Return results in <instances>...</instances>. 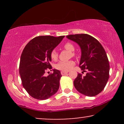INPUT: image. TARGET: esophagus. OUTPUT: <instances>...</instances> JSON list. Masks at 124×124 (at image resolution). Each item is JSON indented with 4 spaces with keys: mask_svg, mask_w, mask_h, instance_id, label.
<instances>
[{
    "mask_svg": "<svg viewBox=\"0 0 124 124\" xmlns=\"http://www.w3.org/2000/svg\"><path fill=\"white\" fill-rule=\"evenodd\" d=\"M68 73V72H64V71H62V72H61V74H62V75L64 76V75H65V74H67Z\"/></svg>",
    "mask_w": 124,
    "mask_h": 124,
    "instance_id": "esophagus-1",
    "label": "esophagus"
}]
</instances>
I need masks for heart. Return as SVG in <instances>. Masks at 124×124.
<instances>
[{"label": "heart", "instance_id": "obj_1", "mask_svg": "<svg viewBox=\"0 0 124 124\" xmlns=\"http://www.w3.org/2000/svg\"><path fill=\"white\" fill-rule=\"evenodd\" d=\"M64 47L65 50L69 51L70 52H73L75 50V47H74V45L71 43H69V42L66 43L64 45ZM72 56L74 55L73 52L72 53ZM50 57L52 60H56L57 57H58V54H57L56 51L55 50H52L51 52ZM74 64H75V62L72 60L67 61V62H60L56 65L55 67L58 70L64 71V72H68V71L70 70L73 67L74 65Z\"/></svg>", "mask_w": 124, "mask_h": 124}]
</instances>
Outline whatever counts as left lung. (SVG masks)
Returning <instances> with one entry per match:
<instances>
[{
    "instance_id": "8db88e82",
    "label": "left lung",
    "mask_w": 124,
    "mask_h": 124,
    "mask_svg": "<svg viewBox=\"0 0 124 124\" xmlns=\"http://www.w3.org/2000/svg\"><path fill=\"white\" fill-rule=\"evenodd\" d=\"M67 38L80 46L81 57L79 67L85 76L80 73L74 81V86L81 94L94 96L103 90L109 79V64L107 55L100 42L87 34L68 35Z\"/></svg>"
}]
</instances>
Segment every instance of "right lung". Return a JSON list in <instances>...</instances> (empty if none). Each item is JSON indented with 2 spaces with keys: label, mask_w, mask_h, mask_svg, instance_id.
Masks as SVG:
<instances>
[{
  "label": "right lung",
  "mask_w": 124,
  "mask_h": 124,
  "mask_svg": "<svg viewBox=\"0 0 124 124\" xmlns=\"http://www.w3.org/2000/svg\"><path fill=\"white\" fill-rule=\"evenodd\" d=\"M64 37H36L23 50L19 66L22 84L28 94L35 99H47L58 90L62 77L60 71L53 69L54 72L48 76H45V73L52 69L51 52Z\"/></svg>",
  "instance_id": "add662e5"
}]
</instances>
